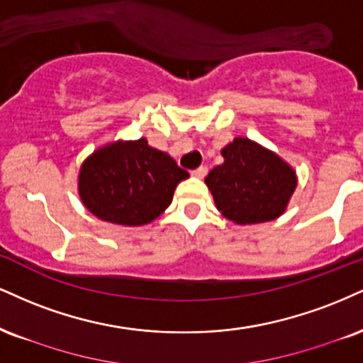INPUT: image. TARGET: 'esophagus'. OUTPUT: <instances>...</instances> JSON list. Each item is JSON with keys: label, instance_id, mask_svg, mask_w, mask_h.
Segmentation results:
<instances>
[{"label": "esophagus", "instance_id": "esophagus-1", "mask_svg": "<svg viewBox=\"0 0 363 363\" xmlns=\"http://www.w3.org/2000/svg\"><path fill=\"white\" fill-rule=\"evenodd\" d=\"M191 174H193V176L194 177H198V179H203L204 176H206V174H208V169L206 167H204V165H201V167H198V169H194L193 170V172H191Z\"/></svg>", "mask_w": 363, "mask_h": 363}]
</instances>
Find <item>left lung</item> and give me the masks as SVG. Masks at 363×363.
Returning a JSON list of instances; mask_svg holds the SVG:
<instances>
[{
	"mask_svg": "<svg viewBox=\"0 0 363 363\" xmlns=\"http://www.w3.org/2000/svg\"><path fill=\"white\" fill-rule=\"evenodd\" d=\"M225 162L204 182L218 211L237 225H257L284 215L298 187V176L282 157L245 137L221 148Z\"/></svg>",
	"mask_w": 363,
	"mask_h": 363,
	"instance_id": "obj_1",
	"label": "left lung"
}]
</instances>
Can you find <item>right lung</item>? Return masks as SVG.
Segmentation results:
<instances>
[{"instance_id": "obj_1", "label": "right lung", "mask_w": 363, "mask_h": 363, "mask_svg": "<svg viewBox=\"0 0 363 363\" xmlns=\"http://www.w3.org/2000/svg\"><path fill=\"white\" fill-rule=\"evenodd\" d=\"M187 177L172 157L148 145L147 138L116 140L82 162L77 193L99 220L142 226L162 215L177 184Z\"/></svg>"}]
</instances>
